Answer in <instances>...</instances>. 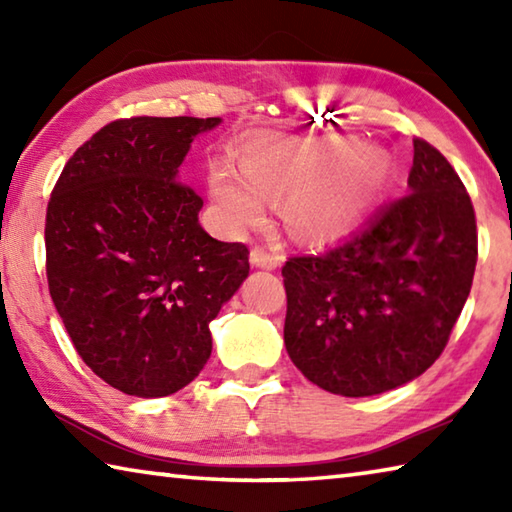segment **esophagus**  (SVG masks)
<instances>
[{"mask_svg":"<svg viewBox=\"0 0 512 512\" xmlns=\"http://www.w3.org/2000/svg\"><path fill=\"white\" fill-rule=\"evenodd\" d=\"M282 262V255L275 250H266L264 246H255L250 250V264L257 268H266V271H275Z\"/></svg>","mask_w":512,"mask_h":512,"instance_id":"esophagus-1","label":"esophagus"}]
</instances>
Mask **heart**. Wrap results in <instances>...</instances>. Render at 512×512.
Instances as JSON below:
<instances>
[{
	"instance_id": "1",
	"label": "heart",
	"mask_w": 512,
	"mask_h": 512,
	"mask_svg": "<svg viewBox=\"0 0 512 512\" xmlns=\"http://www.w3.org/2000/svg\"><path fill=\"white\" fill-rule=\"evenodd\" d=\"M239 169H210V196L235 230L262 223L264 198H282L284 219L305 239H334L357 223L391 178V158L379 146L352 142L307 144L284 135H259L244 144Z\"/></svg>"
}]
</instances>
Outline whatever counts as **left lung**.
Masks as SVG:
<instances>
[{"mask_svg":"<svg viewBox=\"0 0 512 512\" xmlns=\"http://www.w3.org/2000/svg\"><path fill=\"white\" fill-rule=\"evenodd\" d=\"M476 255L470 194L445 155L415 137L409 194L325 253L284 264L291 361L343 397L420 377L461 316Z\"/></svg>","mask_w":512,"mask_h":512,"instance_id":"1","label":"left lung"}]
</instances>
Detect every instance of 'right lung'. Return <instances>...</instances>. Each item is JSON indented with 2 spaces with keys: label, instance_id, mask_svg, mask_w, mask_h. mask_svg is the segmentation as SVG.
Returning <instances> with one entry per match:
<instances>
[{
  "label": "right lung",
  "instance_id": "obj_1",
  "mask_svg": "<svg viewBox=\"0 0 512 512\" xmlns=\"http://www.w3.org/2000/svg\"><path fill=\"white\" fill-rule=\"evenodd\" d=\"M219 117H131L67 160L45 223L47 282L94 375L135 397L185 388L212 354L210 323L248 277V248L212 239L180 183Z\"/></svg>",
  "mask_w": 512,
  "mask_h": 512
}]
</instances>
